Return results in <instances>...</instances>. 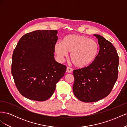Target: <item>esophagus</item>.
I'll list each match as a JSON object with an SVG mask.
<instances>
[{
	"label": "esophagus",
	"mask_w": 127,
	"mask_h": 127,
	"mask_svg": "<svg viewBox=\"0 0 127 127\" xmlns=\"http://www.w3.org/2000/svg\"><path fill=\"white\" fill-rule=\"evenodd\" d=\"M66 71H67V72H68V73H70V72H71L72 71V68H70V67H67V68Z\"/></svg>",
	"instance_id": "obj_1"
}]
</instances>
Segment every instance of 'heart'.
<instances>
[{"label":"heart","instance_id":"heart-1","mask_svg":"<svg viewBox=\"0 0 127 127\" xmlns=\"http://www.w3.org/2000/svg\"><path fill=\"white\" fill-rule=\"evenodd\" d=\"M99 50L97 41L84 35L70 34L65 36L63 42H57L54 51L60 61L64 60L70 53V59L75 66L84 68L93 63Z\"/></svg>","mask_w":127,"mask_h":127}]
</instances>
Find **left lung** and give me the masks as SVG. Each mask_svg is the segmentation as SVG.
I'll return each instance as SVG.
<instances>
[{"label":"left lung","instance_id":"1","mask_svg":"<svg viewBox=\"0 0 127 127\" xmlns=\"http://www.w3.org/2000/svg\"><path fill=\"white\" fill-rule=\"evenodd\" d=\"M94 35L99 45L96 58L88 66L73 71V92L84 102H96L107 96L118 76L119 59L116 48L100 35Z\"/></svg>","mask_w":127,"mask_h":127}]
</instances>
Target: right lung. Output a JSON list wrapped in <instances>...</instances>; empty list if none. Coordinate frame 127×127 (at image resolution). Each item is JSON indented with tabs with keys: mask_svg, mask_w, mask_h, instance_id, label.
Here are the masks:
<instances>
[{
	"mask_svg": "<svg viewBox=\"0 0 127 127\" xmlns=\"http://www.w3.org/2000/svg\"><path fill=\"white\" fill-rule=\"evenodd\" d=\"M57 30H37L23 36L13 52L11 74L20 93L27 98L44 101L54 93L66 66L55 60Z\"/></svg>",
	"mask_w": 127,
	"mask_h": 127,
	"instance_id": "1",
	"label": "right lung"
}]
</instances>
